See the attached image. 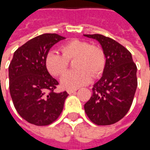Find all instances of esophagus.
Here are the masks:
<instances>
[{"instance_id": "obj_1", "label": "esophagus", "mask_w": 150, "mask_h": 150, "mask_svg": "<svg viewBox=\"0 0 150 150\" xmlns=\"http://www.w3.org/2000/svg\"><path fill=\"white\" fill-rule=\"evenodd\" d=\"M76 91H77V89H67V90L68 94H72V93H74V92H75Z\"/></svg>"}]
</instances>
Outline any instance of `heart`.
<instances>
[{
    "label": "heart",
    "mask_w": 150,
    "mask_h": 150,
    "mask_svg": "<svg viewBox=\"0 0 150 150\" xmlns=\"http://www.w3.org/2000/svg\"><path fill=\"white\" fill-rule=\"evenodd\" d=\"M60 54L55 50L48 52L45 60L47 71L54 76H60L67 71L68 61L75 59V71H68L61 78V85L67 89H76L90 82L91 75L97 77L105 66L104 53L100 47L88 42L73 39L63 44Z\"/></svg>",
    "instance_id": "1"
}]
</instances>
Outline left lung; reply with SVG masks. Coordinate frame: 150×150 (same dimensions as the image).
<instances>
[{
    "label": "left lung",
    "instance_id": "1",
    "mask_svg": "<svg viewBox=\"0 0 150 150\" xmlns=\"http://www.w3.org/2000/svg\"><path fill=\"white\" fill-rule=\"evenodd\" d=\"M100 44L105 66L100 79L92 88V96L84 104L89 119L97 125H109L129 112L137 87V66L125 47L101 34H83Z\"/></svg>",
    "mask_w": 150,
    "mask_h": 150
}]
</instances>
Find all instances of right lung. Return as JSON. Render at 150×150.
I'll return each instance as SVG.
<instances>
[{
    "instance_id": "1",
    "label": "right lung",
    "mask_w": 150,
    "mask_h": 150,
    "mask_svg": "<svg viewBox=\"0 0 150 150\" xmlns=\"http://www.w3.org/2000/svg\"><path fill=\"white\" fill-rule=\"evenodd\" d=\"M63 39L57 34L34 38L15 51L8 67L9 91L15 108L35 125H48L56 120L68 96L67 91H54L59 83L45 64L50 49Z\"/></svg>"
}]
</instances>
